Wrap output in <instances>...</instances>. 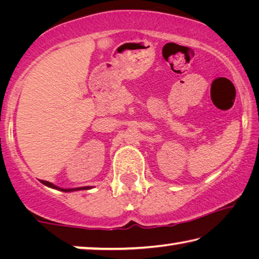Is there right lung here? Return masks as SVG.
Listing matches in <instances>:
<instances>
[{
	"mask_svg": "<svg viewBox=\"0 0 259 259\" xmlns=\"http://www.w3.org/2000/svg\"><path fill=\"white\" fill-rule=\"evenodd\" d=\"M42 184H45L46 186H49L52 188H56V190H59V191H63V192H73V191H80V190H90V186H84V187H77V188H60L58 186L54 185V184H51L47 181H41Z\"/></svg>",
	"mask_w": 259,
	"mask_h": 259,
	"instance_id": "1",
	"label": "right lung"
}]
</instances>
